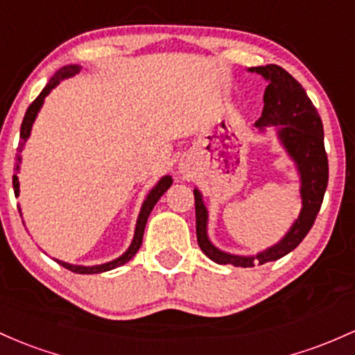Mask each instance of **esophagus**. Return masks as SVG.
Returning <instances> with one entry per match:
<instances>
[{"label":"esophagus","instance_id":"esophagus-1","mask_svg":"<svg viewBox=\"0 0 355 355\" xmlns=\"http://www.w3.org/2000/svg\"><path fill=\"white\" fill-rule=\"evenodd\" d=\"M179 171H181L184 176H189V173H191V166H189L188 161H181V164H179Z\"/></svg>","mask_w":355,"mask_h":355}]
</instances>
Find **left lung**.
<instances>
[{"label": "left lung", "mask_w": 355, "mask_h": 355, "mask_svg": "<svg viewBox=\"0 0 355 355\" xmlns=\"http://www.w3.org/2000/svg\"><path fill=\"white\" fill-rule=\"evenodd\" d=\"M250 71L262 74L269 83L264 93V110L261 118L255 121V127L261 130L269 125L279 127L281 142L298 164L303 208L298 220L279 243L254 257H240V255L225 254L211 245L207 237V208L200 191L194 189L198 245L216 264H230L235 268L262 266L266 262L277 261L296 249L313 227L329 184V159L323 144V123L306 91L288 71L276 64L252 67Z\"/></svg>", "instance_id": "1"}]
</instances>
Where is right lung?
Returning <instances> with one entry per match:
<instances>
[{
  "label": "right lung",
  "instance_id": "right-lung-1",
  "mask_svg": "<svg viewBox=\"0 0 355 355\" xmlns=\"http://www.w3.org/2000/svg\"><path fill=\"white\" fill-rule=\"evenodd\" d=\"M79 71L78 66H66L62 67V69H59L55 72L54 76L51 78V81L47 83V86L42 89V93L39 96L35 98V100L32 101V105L28 106V110H26L25 116H24V121H21V128H20V142H18V152H21V148H24L26 139H28L30 135V130H32V123L33 120H35L37 113H39L42 103H44V98L47 96L49 93L52 91V87H55L59 85L60 79H66V78H71V76H74L76 72ZM20 169V155H17V162H15V176H13V189H15V196H18V178H17V171ZM173 184V179L169 176L162 178L161 181L157 182V186H155L154 189H152L150 193H148L147 200L144 201L142 205V209H140V215H139V220H137V228H135V237H133V242L132 245L128 247V250L125 252L121 257L115 259V261L108 262V264H101V266H93V268H85V266H71L67 264V262H59L60 266H64L66 269L72 270V272L76 274H98V272H105V270H112L118 268V266L125 264V262H128L133 255L137 254V250L140 249V245H142V239H144V230H146V223H147V218L148 215H150L152 208H154V205L157 203L159 198L162 196L164 193L169 189V186Z\"/></svg>",
  "mask_w": 355,
  "mask_h": 355
}]
</instances>
